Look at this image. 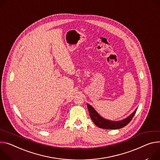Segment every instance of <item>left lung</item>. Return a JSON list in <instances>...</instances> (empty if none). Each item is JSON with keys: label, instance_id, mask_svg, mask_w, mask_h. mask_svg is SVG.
<instances>
[{"label": "left lung", "instance_id": "1", "mask_svg": "<svg viewBox=\"0 0 160 160\" xmlns=\"http://www.w3.org/2000/svg\"><path fill=\"white\" fill-rule=\"evenodd\" d=\"M89 113V115L94 123L99 128L107 129H118L126 126L133 119L137 108L129 116L123 120L119 121H113L103 118L95 110V109L89 104H87Z\"/></svg>", "mask_w": 160, "mask_h": 160}]
</instances>
